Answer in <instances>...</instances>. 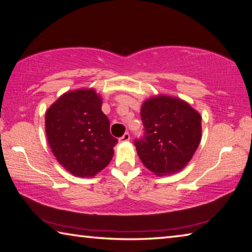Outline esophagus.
<instances>
[{
    "label": "esophagus",
    "mask_w": 252,
    "mask_h": 252,
    "mask_svg": "<svg viewBox=\"0 0 252 252\" xmlns=\"http://www.w3.org/2000/svg\"><path fill=\"white\" fill-rule=\"evenodd\" d=\"M129 140H130L129 133H125L121 138H119V142L121 143H127V142H129Z\"/></svg>",
    "instance_id": "34e87169"
}]
</instances>
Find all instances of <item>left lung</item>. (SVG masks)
<instances>
[{"instance_id": "1", "label": "left lung", "mask_w": 252, "mask_h": 252, "mask_svg": "<svg viewBox=\"0 0 252 252\" xmlns=\"http://www.w3.org/2000/svg\"><path fill=\"white\" fill-rule=\"evenodd\" d=\"M144 137L135 140L147 169L157 176L173 175L186 166L201 140V116L186 101L167 95L143 103Z\"/></svg>"}]
</instances>
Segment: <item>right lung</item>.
<instances>
[{
	"instance_id": "add662e5",
	"label": "right lung",
	"mask_w": 252,
	"mask_h": 252,
	"mask_svg": "<svg viewBox=\"0 0 252 252\" xmlns=\"http://www.w3.org/2000/svg\"><path fill=\"white\" fill-rule=\"evenodd\" d=\"M93 88L62 95L45 114L48 144L57 161L77 177H93L109 164L117 139Z\"/></svg>"
}]
</instances>
